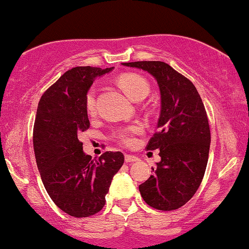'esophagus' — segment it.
I'll return each instance as SVG.
<instances>
[{
    "label": "esophagus",
    "mask_w": 249,
    "mask_h": 249,
    "mask_svg": "<svg viewBox=\"0 0 249 249\" xmlns=\"http://www.w3.org/2000/svg\"><path fill=\"white\" fill-rule=\"evenodd\" d=\"M124 161H125V163H134V162L138 161V158H137V156H135V155L125 154L124 155Z\"/></svg>",
    "instance_id": "34e87169"
}]
</instances>
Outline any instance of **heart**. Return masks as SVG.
Listing matches in <instances>:
<instances>
[{"label": "heart", "mask_w": 249, "mask_h": 249, "mask_svg": "<svg viewBox=\"0 0 249 249\" xmlns=\"http://www.w3.org/2000/svg\"><path fill=\"white\" fill-rule=\"evenodd\" d=\"M118 83L124 89L125 94L131 98L132 101H141L148 94L149 87L147 81L139 74L136 73H124L119 77ZM95 88L91 87L87 91L86 98H85V107L88 114H93L95 112ZM142 132V127L139 124H134L125 127L119 128L112 134V137L115 142L124 146H132L136 142V136L141 135Z\"/></svg>", "instance_id": "1"}]
</instances>
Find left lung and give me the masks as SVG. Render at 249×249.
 I'll return each mask as SVG.
<instances>
[{
    "mask_svg": "<svg viewBox=\"0 0 249 249\" xmlns=\"http://www.w3.org/2000/svg\"><path fill=\"white\" fill-rule=\"evenodd\" d=\"M151 73L161 94L159 131L147 151L160 149L154 175L139 185L149 206L173 211L185 205L202 182L209 160L211 132L203 101L189 79L161 61L122 63Z\"/></svg>",
    "mask_w": 249,
    "mask_h": 249,
    "instance_id": "left-lung-1",
    "label": "left lung"
}]
</instances>
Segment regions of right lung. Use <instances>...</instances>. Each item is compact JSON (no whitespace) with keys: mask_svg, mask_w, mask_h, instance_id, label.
Listing matches in <instances>:
<instances>
[{"mask_svg":"<svg viewBox=\"0 0 249 249\" xmlns=\"http://www.w3.org/2000/svg\"><path fill=\"white\" fill-rule=\"evenodd\" d=\"M113 68L76 67L40 97L33 142L40 178L55 205L74 217L94 215L105 205L113 176L124 164L121 152L98 160L85 154L80 132L89 128L85 98L96 77Z\"/></svg>","mask_w":249,"mask_h":249,"instance_id":"right-lung-1","label":"right lung"}]
</instances>
